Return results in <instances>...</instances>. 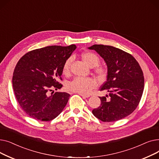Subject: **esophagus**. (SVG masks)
Returning a JSON list of instances; mask_svg holds the SVG:
<instances>
[{
  "label": "esophagus",
  "instance_id": "34e87169",
  "mask_svg": "<svg viewBox=\"0 0 159 159\" xmlns=\"http://www.w3.org/2000/svg\"><path fill=\"white\" fill-rule=\"evenodd\" d=\"M80 96H82V97H84V98H88L89 97V95H86V94H82V93H79Z\"/></svg>",
  "mask_w": 159,
  "mask_h": 159
}]
</instances>
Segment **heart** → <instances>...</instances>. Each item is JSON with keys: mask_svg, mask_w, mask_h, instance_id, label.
Wrapping results in <instances>:
<instances>
[{"mask_svg": "<svg viewBox=\"0 0 159 159\" xmlns=\"http://www.w3.org/2000/svg\"><path fill=\"white\" fill-rule=\"evenodd\" d=\"M82 58L90 68H93V72L99 79H105L107 75V70L104 66L98 65L100 59L95 53L86 52L81 55ZM73 61V58L70 57L64 62L62 66V73L68 76L70 73V66ZM97 87L96 82L91 78L76 77L70 82L67 85V89L69 91L78 93L88 94L91 91Z\"/></svg>", "mask_w": 159, "mask_h": 159, "instance_id": "1", "label": "heart"}]
</instances>
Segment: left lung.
Masks as SVG:
<instances>
[{
	"label": "left lung",
	"instance_id": "left-lung-1",
	"mask_svg": "<svg viewBox=\"0 0 159 159\" xmlns=\"http://www.w3.org/2000/svg\"><path fill=\"white\" fill-rule=\"evenodd\" d=\"M101 55L107 66V81L101 90L109 95L100 97L101 104L92 113L102 122H114L132 113L143 95L144 78L135 58L131 54L111 46L95 44L89 48Z\"/></svg>",
	"mask_w": 159,
	"mask_h": 159
}]
</instances>
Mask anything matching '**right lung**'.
<instances>
[{
	"label": "right lung",
	"mask_w": 159,
	"mask_h": 159,
	"mask_svg": "<svg viewBox=\"0 0 159 159\" xmlns=\"http://www.w3.org/2000/svg\"><path fill=\"white\" fill-rule=\"evenodd\" d=\"M76 46H50L32 50L16 64L12 78L15 95L30 117L50 121L59 115L68 103L70 95L49 91L61 89L62 66Z\"/></svg>",
	"instance_id": "1"
}]
</instances>
